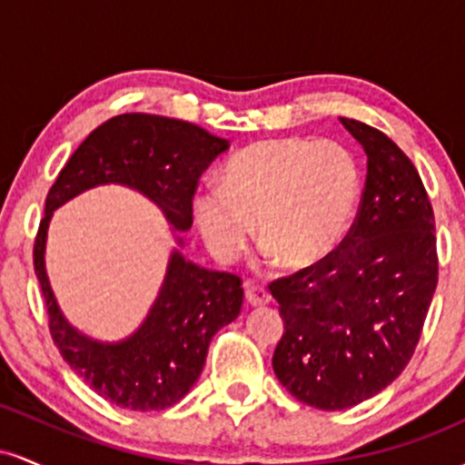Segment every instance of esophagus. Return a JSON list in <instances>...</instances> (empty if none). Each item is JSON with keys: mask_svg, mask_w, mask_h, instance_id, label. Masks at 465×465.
I'll return each mask as SVG.
<instances>
[{"mask_svg": "<svg viewBox=\"0 0 465 465\" xmlns=\"http://www.w3.org/2000/svg\"><path fill=\"white\" fill-rule=\"evenodd\" d=\"M244 297H247L251 306H266V303L271 302V292L266 291L264 286H258V284L244 286Z\"/></svg>", "mask_w": 465, "mask_h": 465, "instance_id": "esophagus-1", "label": "esophagus"}]
</instances>
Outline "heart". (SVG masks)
I'll return each instance as SVG.
<instances>
[{
	"instance_id": "heart-1",
	"label": "heart",
	"mask_w": 465,
	"mask_h": 465,
	"mask_svg": "<svg viewBox=\"0 0 465 465\" xmlns=\"http://www.w3.org/2000/svg\"><path fill=\"white\" fill-rule=\"evenodd\" d=\"M362 173L334 140L273 137L229 159L225 185L196 190L192 210L207 249L229 262L247 247L253 223L269 260L308 269L328 260L359 214Z\"/></svg>"
}]
</instances>
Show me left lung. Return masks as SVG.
I'll return each instance as SVG.
<instances>
[{
    "label": "left lung",
    "instance_id": "left-lung-1",
    "mask_svg": "<svg viewBox=\"0 0 465 465\" xmlns=\"http://www.w3.org/2000/svg\"><path fill=\"white\" fill-rule=\"evenodd\" d=\"M339 120L367 154L354 225L328 260L269 286L284 319L277 381L322 411L356 407L396 381L437 286L435 216L418 170L385 133Z\"/></svg>",
    "mask_w": 465,
    "mask_h": 465
}]
</instances>
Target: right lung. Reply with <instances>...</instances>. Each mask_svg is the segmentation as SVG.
Instances as JSON below:
<instances>
[{"mask_svg": "<svg viewBox=\"0 0 465 465\" xmlns=\"http://www.w3.org/2000/svg\"><path fill=\"white\" fill-rule=\"evenodd\" d=\"M227 148L223 137L174 117L115 115L80 143L47 192L35 240V273L52 339L67 365L117 407L162 411L190 391L205 365L212 336L240 314L242 280L203 269L174 249L157 300L140 328L114 343L92 339L67 322L47 280L45 240L52 214L83 192L117 183L151 199L173 232H188L199 177ZM174 238L183 247L181 236Z\"/></svg>", "mask_w": 465, "mask_h": 465, "instance_id": "right-lung-1", "label": "right lung"}]
</instances>
